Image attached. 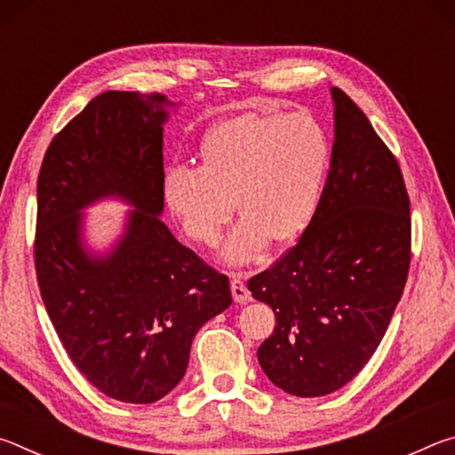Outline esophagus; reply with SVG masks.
Returning a JSON list of instances; mask_svg holds the SVG:
<instances>
[{"label": "esophagus", "instance_id": "esophagus-1", "mask_svg": "<svg viewBox=\"0 0 455 455\" xmlns=\"http://www.w3.org/2000/svg\"><path fill=\"white\" fill-rule=\"evenodd\" d=\"M230 291H233V299H235L236 303L251 301V292H249V289H246L243 276L238 275V273H235L233 276H230Z\"/></svg>", "mask_w": 455, "mask_h": 455}]
</instances>
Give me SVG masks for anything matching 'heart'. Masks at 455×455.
<instances>
[{"instance_id": "obj_1", "label": "heart", "mask_w": 455, "mask_h": 455, "mask_svg": "<svg viewBox=\"0 0 455 455\" xmlns=\"http://www.w3.org/2000/svg\"><path fill=\"white\" fill-rule=\"evenodd\" d=\"M200 166H171L163 190L188 238L214 246L233 217L230 263L255 259L267 244L287 243L311 225L331 163L325 126L311 112L243 114L212 128L198 150Z\"/></svg>"}]
</instances>
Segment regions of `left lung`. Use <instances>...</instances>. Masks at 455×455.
<instances>
[{
  "label": "left lung",
  "instance_id": "8db88e82",
  "mask_svg": "<svg viewBox=\"0 0 455 455\" xmlns=\"http://www.w3.org/2000/svg\"><path fill=\"white\" fill-rule=\"evenodd\" d=\"M335 142L311 225L246 287L275 311L259 363L297 397L333 394L379 347L411 263L410 195L363 110L331 88Z\"/></svg>",
  "mask_w": 455,
  "mask_h": 455
}]
</instances>
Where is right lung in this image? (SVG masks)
I'll return each mask as SVG.
<instances>
[{"label": "right lung", "instance_id": "right-lung-1", "mask_svg": "<svg viewBox=\"0 0 455 455\" xmlns=\"http://www.w3.org/2000/svg\"><path fill=\"white\" fill-rule=\"evenodd\" d=\"M166 98L104 92L52 138L37 176V287L61 345L104 395L154 403L188 365L192 339L233 303L228 276L172 236L164 206L160 108ZM108 194L137 208L110 258L79 244V209Z\"/></svg>", "mask_w": 455, "mask_h": 455}]
</instances>
